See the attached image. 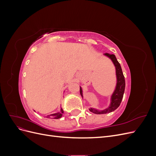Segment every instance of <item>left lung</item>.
Masks as SVG:
<instances>
[{
	"instance_id": "obj_1",
	"label": "left lung",
	"mask_w": 156,
	"mask_h": 156,
	"mask_svg": "<svg viewBox=\"0 0 156 156\" xmlns=\"http://www.w3.org/2000/svg\"><path fill=\"white\" fill-rule=\"evenodd\" d=\"M104 55L108 56L109 58H111V60L112 61L113 64L115 65V68H116L117 83H116V86L115 91L112 94L111 99V104L109 107L103 111H98L93 108H89L90 111L94 113V114H98V115L106 114V113L112 112L115 109H116V108L120 106L122 98H123L124 93L125 90V87H126L125 78L123 75V72H122L120 64L119 62H118L115 55L112 54V55L108 54V53H105ZM80 94H81V96L83 97V91L81 87H80Z\"/></svg>"
}]
</instances>
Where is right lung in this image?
<instances>
[{
	"mask_svg": "<svg viewBox=\"0 0 156 156\" xmlns=\"http://www.w3.org/2000/svg\"><path fill=\"white\" fill-rule=\"evenodd\" d=\"M63 113H64V111L62 110V108H61L60 112H57V113H55V114H52V115H48V116H47V117L48 118V117H50V116H53V117H54L55 119H60V118L62 117Z\"/></svg>",
	"mask_w": 156,
	"mask_h": 156,
	"instance_id": "right-lung-1",
	"label": "right lung"
}]
</instances>
